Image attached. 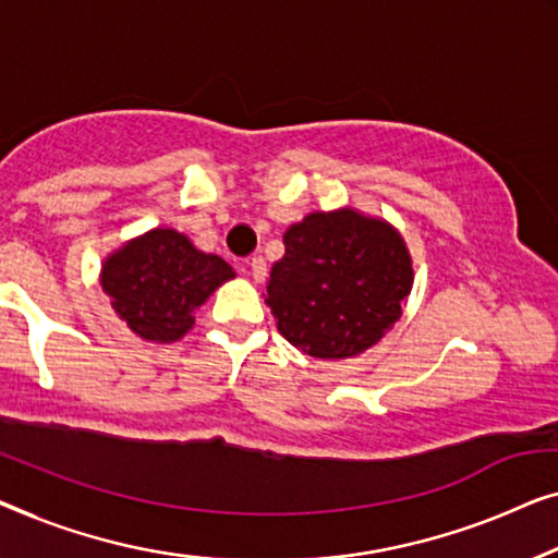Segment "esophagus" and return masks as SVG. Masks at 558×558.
<instances>
[{"label":"esophagus","instance_id":"34e87169","mask_svg":"<svg viewBox=\"0 0 558 558\" xmlns=\"http://www.w3.org/2000/svg\"><path fill=\"white\" fill-rule=\"evenodd\" d=\"M250 272H253V278L255 280H265V276H268V265H265V260H263V255H255V257H250Z\"/></svg>","mask_w":558,"mask_h":558}]
</instances>
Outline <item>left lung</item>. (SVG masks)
I'll list each match as a JSON object with an SVG mask.
<instances>
[{"label": "left lung", "instance_id": "obj_1", "mask_svg": "<svg viewBox=\"0 0 558 558\" xmlns=\"http://www.w3.org/2000/svg\"><path fill=\"white\" fill-rule=\"evenodd\" d=\"M268 305L278 331L316 359L356 356L402 316L412 263L399 234L354 209L316 211L282 238Z\"/></svg>", "mask_w": 558, "mask_h": 558}]
</instances>
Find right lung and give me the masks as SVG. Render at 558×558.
<instances>
[{"label":"right lung","mask_w":558,"mask_h":558,"mask_svg":"<svg viewBox=\"0 0 558 558\" xmlns=\"http://www.w3.org/2000/svg\"><path fill=\"white\" fill-rule=\"evenodd\" d=\"M234 278L219 255H204L184 234L151 230L104 265V290L133 333L146 341H179L211 290Z\"/></svg>","instance_id":"1"}]
</instances>
